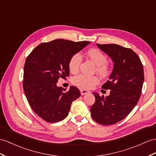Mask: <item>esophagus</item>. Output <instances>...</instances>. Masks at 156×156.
<instances>
[{"mask_svg": "<svg viewBox=\"0 0 156 156\" xmlns=\"http://www.w3.org/2000/svg\"><path fill=\"white\" fill-rule=\"evenodd\" d=\"M90 91L89 90H86V89H81V95H84L85 94L89 93Z\"/></svg>", "mask_w": 156, "mask_h": 156, "instance_id": "esophagus-1", "label": "esophagus"}]
</instances>
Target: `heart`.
<instances>
[{"label": "heart", "instance_id": "b5f03b06", "mask_svg": "<svg viewBox=\"0 0 156 156\" xmlns=\"http://www.w3.org/2000/svg\"><path fill=\"white\" fill-rule=\"evenodd\" d=\"M87 55L90 59L97 66V71L102 77L107 76L109 73V67L107 62V57L95 48L90 49L87 51ZM81 62V57L79 54H75L71 57L69 62V69L71 73H77ZM98 81L96 76H88L83 74L78 75L73 79L75 85L83 89H89L96 85Z\"/></svg>", "mask_w": 156, "mask_h": 156}]
</instances>
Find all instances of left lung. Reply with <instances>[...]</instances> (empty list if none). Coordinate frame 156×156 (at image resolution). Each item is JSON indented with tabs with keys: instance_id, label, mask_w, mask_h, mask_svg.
Instances as JSON below:
<instances>
[{
	"instance_id": "8db88e82",
	"label": "left lung",
	"mask_w": 156,
	"mask_h": 156,
	"mask_svg": "<svg viewBox=\"0 0 156 156\" xmlns=\"http://www.w3.org/2000/svg\"><path fill=\"white\" fill-rule=\"evenodd\" d=\"M114 63L109 80L102 88L110 89V94L101 97L97 92L95 102L90 107L93 119L102 125H112L126 118L137 104L144 81L142 63L131 49L117 44H98Z\"/></svg>"
}]
</instances>
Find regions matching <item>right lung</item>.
I'll return each mask as SVG.
<instances>
[{"instance_id": "right-lung-1", "label": "right lung", "mask_w": 156, "mask_h": 156, "mask_svg": "<svg viewBox=\"0 0 156 156\" xmlns=\"http://www.w3.org/2000/svg\"><path fill=\"white\" fill-rule=\"evenodd\" d=\"M89 41L62 39L42 43L26 58L23 88L32 109L48 122H58L67 116L72 102L81 95L77 87L69 90L57 85L60 77L69 75V62Z\"/></svg>"}]
</instances>
